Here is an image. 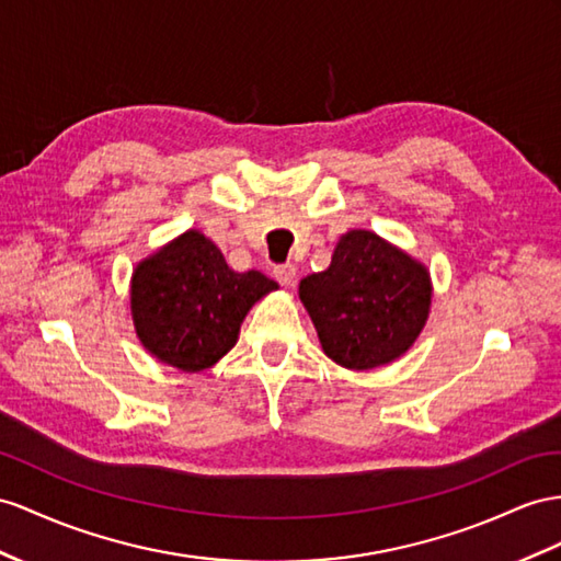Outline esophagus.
I'll use <instances>...</instances> for the list:
<instances>
[{"label":"esophagus","mask_w":561,"mask_h":561,"mask_svg":"<svg viewBox=\"0 0 561 561\" xmlns=\"http://www.w3.org/2000/svg\"><path fill=\"white\" fill-rule=\"evenodd\" d=\"M272 275H275V279L282 286H294V282H296V265H291V263L275 265V270H272Z\"/></svg>","instance_id":"esophagus-1"}]
</instances>
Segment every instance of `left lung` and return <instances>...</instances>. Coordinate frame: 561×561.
Segmentation results:
<instances>
[{
  "label": "left lung",
  "instance_id": "8db88e82",
  "mask_svg": "<svg viewBox=\"0 0 561 561\" xmlns=\"http://www.w3.org/2000/svg\"><path fill=\"white\" fill-rule=\"evenodd\" d=\"M298 296L322 351L346 369H375L410 351L426 324V267L367 229L336 243L332 265L300 279Z\"/></svg>",
  "mask_w": 561,
  "mask_h": 561
}]
</instances>
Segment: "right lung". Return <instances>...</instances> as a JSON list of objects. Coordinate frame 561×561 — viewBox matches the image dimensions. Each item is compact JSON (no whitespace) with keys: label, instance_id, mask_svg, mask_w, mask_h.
I'll return each instance as SVG.
<instances>
[{"label":"right lung","instance_id":"1","mask_svg":"<svg viewBox=\"0 0 561 561\" xmlns=\"http://www.w3.org/2000/svg\"><path fill=\"white\" fill-rule=\"evenodd\" d=\"M275 289L277 282L263 272H234L208 237L190 229L135 267V332L161 363L208 369L232 351L255 300Z\"/></svg>","mask_w":561,"mask_h":561}]
</instances>
